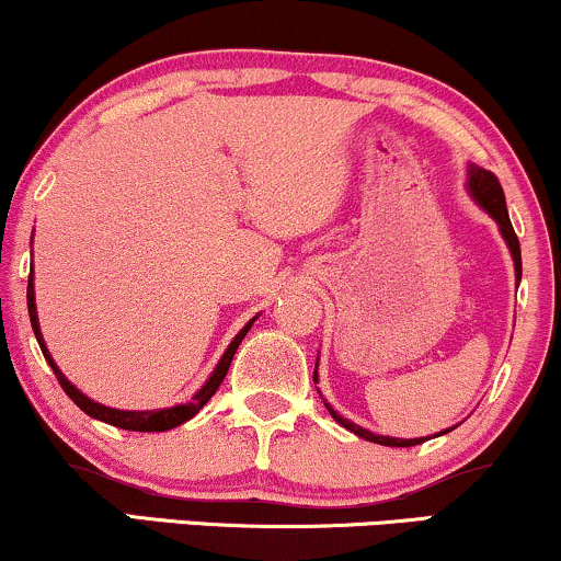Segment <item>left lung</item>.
<instances>
[{"mask_svg":"<svg viewBox=\"0 0 561 561\" xmlns=\"http://www.w3.org/2000/svg\"><path fill=\"white\" fill-rule=\"evenodd\" d=\"M466 191H469L473 202L479 204L481 209L486 211L489 217L497 222L500 228V236L502 240H505L507 248H510V256H513V264H515V279L520 282V274H523V266H520V243H517V236L513 230V222H510V215H507V204H505V194H502V186L497 181V175H492L489 170L479 168V165H469V170H466ZM313 382H318V363H316V370H313ZM321 393V391H318ZM325 403V401H323ZM325 409H329V414L336 420L339 424H342L344 430L354 432L357 437L363 439H370V443H378V445H388V448H411V445H420L424 443V439H432V437H411V439H403V437H391V435H375V432L359 427V424H354L346 420V416L339 414V411L331 409V403H325ZM458 427V424H456ZM450 427V430H456ZM450 430H443L439 435H445V432ZM437 437V435H435Z\"/></svg>","mask_w":561,"mask_h":561,"instance_id":"8db88e82","label":"left lung"}]
</instances>
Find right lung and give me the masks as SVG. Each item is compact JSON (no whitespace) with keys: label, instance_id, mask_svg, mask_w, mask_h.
Segmentation results:
<instances>
[{"label":"right lung","instance_id":"1","mask_svg":"<svg viewBox=\"0 0 561 561\" xmlns=\"http://www.w3.org/2000/svg\"><path fill=\"white\" fill-rule=\"evenodd\" d=\"M27 313H31V325H33L35 339H38V344H41V352H44L46 363L51 365V370L56 373V378H59L64 393H67L69 399H72V401L77 403V407H80V409L84 411V414L92 416V420H101V422H105V424H113V427L131 430V432H165V430L179 427V424H183V422H188L191 416H196L198 411L207 407V401L211 399V396H215V391L219 388V382L225 380V375H228V367H230V363H232V357H236L240 342H243L245 333L251 331L253 321H256V318H259V316L251 318V321H248V323L243 325V329H240V331L236 333V339H232L228 350H225L222 357H219V363H217L215 370H211L207 382H204V386L198 388V391H196L194 396H191V401H186V403H175V407H170V409L124 411V409H111V407H103V403L92 401L90 396H84V393L80 391V388L72 386V382L67 380V375H64V373L59 370V365L54 363L51 352H48V346H46V342H44V333H41L38 310H35L33 272H31V276H27Z\"/></svg>","mask_w":561,"mask_h":561}]
</instances>
